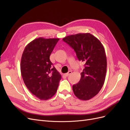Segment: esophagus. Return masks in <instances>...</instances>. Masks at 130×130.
<instances>
[{"label": "esophagus", "instance_id": "esophagus-1", "mask_svg": "<svg viewBox=\"0 0 130 130\" xmlns=\"http://www.w3.org/2000/svg\"><path fill=\"white\" fill-rule=\"evenodd\" d=\"M72 73V71H69L67 73H66V74H65V75H66V76H68L70 75Z\"/></svg>", "mask_w": 130, "mask_h": 130}]
</instances>
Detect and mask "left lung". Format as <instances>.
<instances>
[{"label":"left lung","mask_w":130,"mask_h":130,"mask_svg":"<svg viewBox=\"0 0 130 130\" xmlns=\"http://www.w3.org/2000/svg\"><path fill=\"white\" fill-rule=\"evenodd\" d=\"M62 40L74 50L85 68L77 84L73 86L77 98L88 100L95 96L103 87L107 70V59L104 46L97 38L89 33L67 36Z\"/></svg>","instance_id":"left-lung-1"}]
</instances>
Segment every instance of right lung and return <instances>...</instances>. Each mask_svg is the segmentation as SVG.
Segmentation results:
<instances>
[{
  "instance_id": "add662e5",
  "label": "right lung",
  "mask_w": 130,
  "mask_h": 130,
  "mask_svg": "<svg viewBox=\"0 0 130 130\" xmlns=\"http://www.w3.org/2000/svg\"><path fill=\"white\" fill-rule=\"evenodd\" d=\"M60 38L35 39L27 44L21 62L22 76L26 87L42 100L49 99L57 90L61 74L50 60V56Z\"/></svg>"
}]
</instances>
